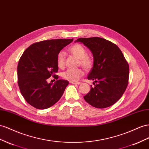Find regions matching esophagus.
Segmentation results:
<instances>
[{"label":"esophagus","mask_w":149,"mask_h":149,"mask_svg":"<svg viewBox=\"0 0 149 149\" xmlns=\"http://www.w3.org/2000/svg\"><path fill=\"white\" fill-rule=\"evenodd\" d=\"M70 83L72 84H79L80 83H81L80 82H74V81H70Z\"/></svg>","instance_id":"1"}]
</instances>
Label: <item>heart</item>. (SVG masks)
<instances>
[{"label":"heart","mask_w":149,"mask_h":149,"mask_svg":"<svg viewBox=\"0 0 149 149\" xmlns=\"http://www.w3.org/2000/svg\"><path fill=\"white\" fill-rule=\"evenodd\" d=\"M68 51L74 57L78 59V65H81L84 69L90 70L93 66V59L90 56L87 54L86 48L79 43L74 44L68 48ZM56 62L59 68H63L65 65V54L63 51L59 52L56 58ZM84 72L81 68L68 69L63 72L62 76L64 79L70 81L76 82L81 78Z\"/></svg>","instance_id":"obj_1"}]
</instances>
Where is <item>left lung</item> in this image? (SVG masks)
Masks as SVG:
<instances>
[{
	"mask_svg": "<svg viewBox=\"0 0 149 149\" xmlns=\"http://www.w3.org/2000/svg\"><path fill=\"white\" fill-rule=\"evenodd\" d=\"M93 56V66L88 79L93 80L95 87L84 96L95 108L113 105L122 97L128 83L129 66L122 52L115 44L102 38H79Z\"/></svg>",
	"mask_w": 149,
	"mask_h": 149,
	"instance_id": "8db88e82",
	"label": "left lung"
}]
</instances>
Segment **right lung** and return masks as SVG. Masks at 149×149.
Masks as SVG:
<instances>
[{"instance_id": "1", "label": "right lung", "mask_w": 149, "mask_h": 149, "mask_svg": "<svg viewBox=\"0 0 149 149\" xmlns=\"http://www.w3.org/2000/svg\"><path fill=\"white\" fill-rule=\"evenodd\" d=\"M73 39H51L35 42L28 47L20 58L17 66L18 85L26 101L37 109H46L61 98L67 80L48 83L47 79L58 76L57 55Z\"/></svg>"}]
</instances>
